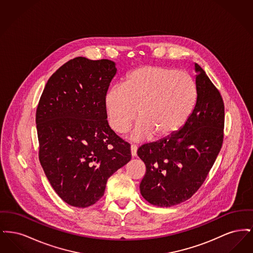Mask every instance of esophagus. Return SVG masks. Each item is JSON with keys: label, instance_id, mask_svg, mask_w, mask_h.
<instances>
[{"label": "esophagus", "instance_id": "34e87169", "mask_svg": "<svg viewBox=\"0 0 253 253\" xmlns=\"http://www.w3.org/2000/svg\"><path fill=\"white\" fill-rule=\"evenodd\" d=\"M136 151H137L136 145H131V155H132V157H135L136 156Z\"/></svg>", "mask_w": 253, "mask_h": 253}]
</instances>
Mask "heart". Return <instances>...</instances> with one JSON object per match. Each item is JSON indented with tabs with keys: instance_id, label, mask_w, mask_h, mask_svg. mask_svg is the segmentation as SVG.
<instances>
[{
	"instance_id": "1",
	"label": "heart",
	"mask_w": 253,
	"mask_h": 253,
	"mask_svg": "<svg viewBox=\"0 0 253 253\" xmlns=\"http://www.w3.org/2000/svg\"><path fill=\"white\" fill-rule=\"evenodd\" d=\"M196 98V88L187 73L160 65L135 68L124 85L113 86L104 105L110 127L125 132L136 119L131 134L134 140L167 137L177 132L189 119Z\"/></svg>"
}]
</instances>
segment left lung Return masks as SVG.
<instances>
[{"label": "left lung", "mask_w": 253, "mask_h": 253, "mask_svg": "<svg viewBox=\"0 0 253 253\" xmlns=\"http://www.w3.org/2000/svg\"><path fill=\"white\" fill-rule=\"evenodd\" d=\"M194 70L197 97L183 127L137 150L146 166L140 193L157 207L168 208L191 198L204 183L223 143V98L197 63Z\"/></svg>", "instance_id": "left-lung-1"}]
</instances>
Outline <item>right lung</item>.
<instances>
[{"label": "right lung", "mask_w": 253, "mask_h": 253, "mask_svg": "<svg viewBox=\"0 0 253 253\" xmlns=\"http://www.w3.org/2000/svg\"><path fill=\"white\" fill-rule=\"evenodd\" d=\"M116 73L112 60L75 58L50 77L38 104L41 165L73 207L95 204L109 177L131 160L130 144L110 128L104 105Z\"/></svg>", "instance_id": "obj_1"}]
</instances>
